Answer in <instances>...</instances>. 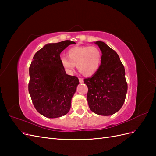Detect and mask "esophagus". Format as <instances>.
<instances>
[{
    "label": "esophagus",
    "mask_w": 156,
    "mask_h": 156,
    "mask_svg": "<svg viewBox=\"0 0 156 156\" xmlns=\"http://www.w3.org/2000/svg\"><path fill=\"white\" fill-rule=\"evenodd\" d=\"M79 83H83V79L82 78H79Z\"/></svg>",
    "instance_id": "obj_1"
}]
</instances>
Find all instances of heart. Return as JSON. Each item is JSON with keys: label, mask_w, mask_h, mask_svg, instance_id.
Returning a JSON list of instances; mask_svg holds the SVG:
<instances>
[{"label": "heart", "mask_w": 156, "mask_h": 156, "mask_svg": "<svg viewBox=\"0 0 156 156\" xmlns=\"http://www.w3.org/2000/svg\"><path fill=\"white\" fill-rule=\"evenodd\" d=\"M67 56H61L60 62L69 73H72L77 64L78 69L86 76H92L100 69L102 53L96 47L75 46L68 51Z\"/></svg>", "instance_id": "heart-1"}]
</instances>
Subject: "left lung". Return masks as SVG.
Here are the masks:
<instances>
[{"instance_id": "8db88e82", "label": "left lung", "mask_w": 156, "mask_h": 156, "mask_svg": "<svg viewBox=\"0 0 156 156\" xmlns=\"http://www.w3.org/2000/svg\"><path fill=\"white\" fill-rule=\"evenodd\" d=\"M95 44L102 53L101 64L92 77L84 79L88 89L87 98L92 112L109 116L119 111L125 101L127 91L125 69L115 51L103 41Z\"/></svg>"}]
</instances>
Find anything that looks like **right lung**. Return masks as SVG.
<instances>
[{
    "label": "right lung",
    "mask_w": 156,
    "mask_h": 156,
    "mask_svg": "<svg viewBox=\"0 0 156 156\" xmlns=\"http://www.w3.org/2000/svg\"><path fill=\"white\" fill-rule=\"evenodd\" d=\"M75 44L65 40L46 44L36 52L30 64L29 92L36 111L47 118L62 116L70 109L79 79L66 74L60 55Z\"/></svg>",
    "instance_id": "add662e5"
}]
</instances>
